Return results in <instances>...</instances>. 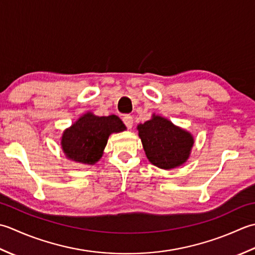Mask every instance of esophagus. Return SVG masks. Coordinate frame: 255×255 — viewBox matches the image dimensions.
Masks as SVG:
<instances>
[{"label":"esophagus","mask_w":255,"mask_h":255,"mask_svg":"<svg viewBox=\"0 0 255 255\" xmlns=\"http://www.w3.org/2000/svg\"><path fill=\"white\" fill-rule=\"evenodd\" d=\"M123 122L126 124L127 128L128 129H131L133 128V118L131 116H126L123 118Z\"/></svg>","instance_id":"34e87169"}]
</instances>
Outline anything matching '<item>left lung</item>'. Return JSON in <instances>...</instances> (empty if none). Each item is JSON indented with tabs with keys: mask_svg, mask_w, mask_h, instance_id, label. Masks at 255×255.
<instances>
[{
	"mask_svg": "<svg viewBox=\"0 0 255 255\" xmlns=\"http://www.w3.org/2000/svg\"><path fill=\"white\" fill-rule=\"evenodd\" d=\"M145 155L154 166L165 170L177 168L188 160L195 138L187 129L162 116L153 114L137 126Z\"/></svg>",
	"mask_w": 255,
	"mask_h": 255,
	"instance_id": "1",
	"label": "left lung"
}]
</instances>
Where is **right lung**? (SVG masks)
Here are the masks:
<instances>
[{
  "label": "right lung",
  "mask_w": 255,
  "mask_h": 255,
  "mask_svg": "<svg viewBox=\"0 0 255 255\" xmlns=\"http://www.w3.org/2000/svg\"><path fill=\"white\" fill-rule=\"evenodd\" d=\"M126 129L121 119L114 114L98 117L88 111L62 132L60 146L68 159L95 165L102 157L109 136Z\"/></svg>",
  "instance_id": "add662e5"
}]
</instances>
